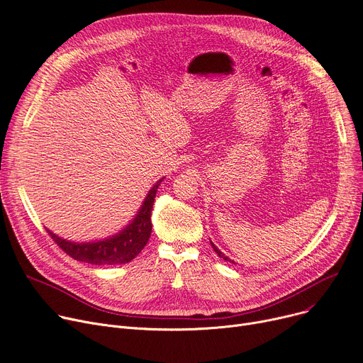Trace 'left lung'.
Returning <instances> with one entry per match:
<instances>
[{"mask_svg":"<svg viewBox=\"0 0 363 363\" xmlns=\"http://www.w3.org/2000/svg\"><path fill=\"white\" fill-rule=\"evenodd\" d=\"M211 247H213V250L217 252V255H218L220 258H223V260H226V262H232L230 258H229V257H226V255H224V254H223V252H221V251H220V250H218V248H217V247H216L213 242H211ZM232 263H233V262H232Z\"/></svg>","mask_w":363,"mask_h":363,"instance_id":"8db88e82","label":"left lung"}]
</instances>
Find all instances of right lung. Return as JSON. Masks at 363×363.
<instances>
[{"label": "right lung", "mask_w": 363, "mask_h": 363, "mask_svg": "<svg viewBox=\"0 0 363 363\" xmlns=\"http://www.w3.org/2000/svg\"><path fill=\"white\" fill-rule=\"evenodd\" d=\"M161 182L162 179L153 184L147 196L145 198L139 213L135 214V217L131 220L128 226H125V229L108 239L78 244L72 242V240L59 238L50 230L47 232L51 236V239H53L67 255H71L74 260L96 266L125 264L139 255V252L147 244L152 232L150 214L153 208L155 196H157V191Z\"/></svg>", "instance_id": "obj_1"}]
</instances>
